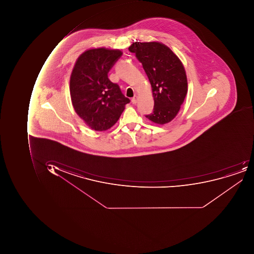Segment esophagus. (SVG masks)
<instances>
[{"label": "esophagus", "instance_id": "esophagus-1", "mask_svg": "<svg viewBox=\"0 0 254 254\" xmlns=\"http://www.w3.org/2000/svg\"><path fill=\"white\" fill-rule=\"evenodd\" d=\"M131 101H132V103H133V105H135V104L137 103V97H133V98H132V99H131Z\"/></svg>", "mask_w": 254, "mask_h": 254}]
</instances>
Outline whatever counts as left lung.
<instances>
[{
	"instance_id": "left-lung-1",
	"label": "left lung",
	"mask_w": 254,
	"mask_h": 254,
	"mask_svg": "<svg viewBox=\"0 0 254 254\" xmlns=\"http://www.w3.org/2000/svg\"><path fill=\"white\" fill-rule=\"evenodd\" d=\"M129 51L142 63L153 90L154 108L145 116L158 125L169 123L177 115L187 94L183 63L169 47L158 42H136Z\"/></svg>"
}]
</instances>
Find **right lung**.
<instances>
[{
    "instance_id": "right-lung-1",
    "label": "right lung",
    "mask_w": 254,
    "mask_h": 254,
    "mask_svg": "<svg viewBox=\"0 0 254 254\" xmlns=\"http://www.w3.org/2000/svg\"><path fill=\"white\" fill-rule=\"evenodd\" d=\"M122 52L105 48L83 53L70 78V95L77 115L92 129L103 131L113 126L129 99L108 74Z\"/></svg>"
}]
</instances>
